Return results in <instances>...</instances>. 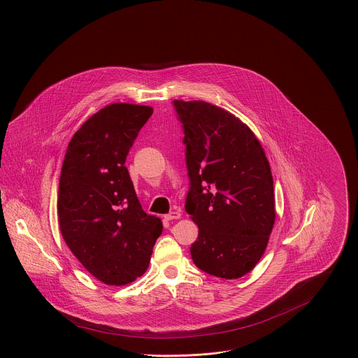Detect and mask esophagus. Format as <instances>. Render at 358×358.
Returning a JSON list of instances; mask_svg holds the SVG:
<instances>
[{"label":"esophagus","instance_id":"34e87169","mask_svg":"<svg viewBox=\"0 0 358 358\" xmlns=\"http://www.w3.org/2000/svg\"><path fill=\"white\" fill-rule=\"evenodd\" d=\"M180 217H181V213H180L178 210H174V212H170L169 215H164V220L170 221V220H177V218H180Z\"/></svg>","mask_w":358,"mask_h":358}]
</instances>
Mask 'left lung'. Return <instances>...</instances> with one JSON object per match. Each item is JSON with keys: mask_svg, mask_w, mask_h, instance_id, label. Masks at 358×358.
<instances>
[{"mask_svg": "<svg viewBox=\"0 0 358 358\" xmlns=\"http://www.w3.org/2000/svg\"><path fill=\"white\" fill-rule=\"evenodd\" d=\"M173 105L185 136V210L199 227L192 260L210 275L241 278L262 259L274 227L270 163L252 130L232 113L205 101Z\"/></svg>", "mask_w": 358, "mask_h": 358, "instance_id": "1", "label": "left lung"}]
</instances>
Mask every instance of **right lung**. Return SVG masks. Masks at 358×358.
I'll return each instance as SVG.
<instances>
[{"label": "right lung", "mask_w": 358, "mask_h": 358, "mask_svg": "<svg viewBox=\"0 0 358 358\" xmlns=\"http://www.w3.org/2000/svg\"><path fill=\"white\" fill-rule=\"evenodd\" d=\"M153 109L112 103L73 136L62 164L58 218L62 236L83 267L106 285H126L146 271L162 234L146 215L126 157Z\"/></svg>", "instance_id": "1"}]
</instances>
